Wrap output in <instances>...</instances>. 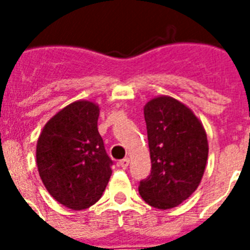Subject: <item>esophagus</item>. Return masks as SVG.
<instances>
[{
  "label": "esophagus",
  "instance_id": "obj_1",
  "mask_svg": "<svg viewBox=\"0 0 250 250\" xmlns=\"http://www.w3.org/2000/svg\"><path fill=\"white\" fill-rule=\"evenodd\" d=\"M118 164H119V166H121L122 168H127V166H128V164H129V160L128 158H123V160L119 161Z\"/></svg>",
  "mask_w": 250,
  "mask_h": 250
}]
</instances>
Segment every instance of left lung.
I'll list each match as a JSON object with an SVG mask.
<instances>
[{"label":"left lung","instance_id":"1","mask_svg":"<svg viewBox=\"0 0 250 250\" xmlns=\"http://www.w3.org/2000/svg\"><path fill=\"white\" fill-rule=\"evenodd\" d=\"M152 172L139 193L161 210L176 208L201 183L209 154L205 128L183 102L158 96L144 106Z\"/></svg>","mask_w":250,"mask_h":250}]
</instances>
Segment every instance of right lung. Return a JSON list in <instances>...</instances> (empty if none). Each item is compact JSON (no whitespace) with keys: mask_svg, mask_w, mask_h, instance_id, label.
I'll return each mask as SVG.
<instances>
[{"mask_svg":"<svg viewBox=\"0 0 250 250\" xmlns=\"http://www.w3.org/2000/svg\"><path fill=\"white\" fill-rule=\"evenodd\" d=\"M98 115L96 102H71L46 122L37 140L36 165L45 188L72 210L94 205L111 176Z\"/></svg>","mask_w":250,"mask_h":250,"instance_id":"obj_1","label":"right lung"}]
</instances>
